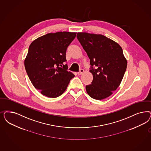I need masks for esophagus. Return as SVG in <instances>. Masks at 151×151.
<instances>
[{
  "mask_svg": "<svg viewBox=\"0 0 151 151\" xmlns=\"http://www.w3.org/2000/svg\"><path fill=\"white\" fill-rule=\"evenodd\" d=\"M83 72H84V69H81L79 70V72H78L77 74H78V75H81Z\"/></svg>",
  "mask_w": 151,
  "mask_h": 151,
  "instance_id": "obj_1",
  "label": "esophagus"
}]
</instances>
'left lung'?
I'll use <instances>...</instances> for the list:
<instances>
[{
	"instance_id": "1",
	"label": "left lung",
	"mask_w": 151,
	"mask_h": 151,
	"mask_svg": "<svg viewBox=\"0 0 151 151\" xmlns=\"http://www.w3.org/2000/svg\"><path fill=\"white\" fill-rule=\"evenodd\" d=\"M77 38L90 59L89 71L93 76L91 84L86 87L87 92L97 100L108 97L119 87L126 70L127 61L121 47L101 34L80 32Z\"/></svg>"
}]
</instances>
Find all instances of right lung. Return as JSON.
<instances>
[{"mask_svg":"<svg viewBox=\"0 0 151 151\" xmlns=\"http://www.w3.org/2000/svg\"><path fill=\"white\" fill-rule=\"evenodd\" d=\"M77 33L60 32L38 38L29 45L24 65L33 86L50 98L62 95L74 75L65 64L66 51Z\"/></svg>","mask_w":151,"mask_h":151,"instance_id":"obj_1","label":"right lung"}]
</instances>
